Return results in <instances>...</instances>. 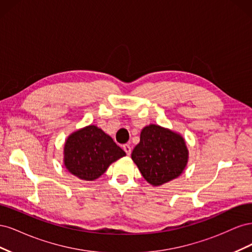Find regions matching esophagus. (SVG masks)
Segmentation results:
<instances>
[{
  "mask_svg": "<svg viewBox=\"0 0 252 252\" xmlns=\"http://www.w3.org/2000/svg\"><path fill=\"white\" fill-rule=\"evenodd\" d=\"M123 149H124V151L126 152V154H127V156H129V155L131 154V147L129 146V145H127V144L123 145Z\"/></svg>",
  "mask_w": 252,
  "mask_h": 252,
  "instance_id": "34e87169",
  "label": "esophagus"
}]
</instances>
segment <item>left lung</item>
<instances>
[{
  "label": "left lung",
  "mask_w": 252,
  "mask_h": 252,
  "mask_svg": "<svg viewBox=\"0 0 252 252\" xmlns=\"http://www.w3.org/2000/svg\"><path fill=\"white\" fill-rule=\"evenodd\" d=\"M131 158L143 178L152 186H162L179 178L185 170L189 151L185 139L168 128L145 126Z\"/></svg>",
  "instance_id": "left-lung-1"
}]
</instances>
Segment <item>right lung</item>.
<instances>
[{
	"mask_svg": "<svg viewBox=\"0 0 252 252\" xmlns=\"http://www.w3.org/2000/svg\"><path fill=\"white\" fill-rule=\"evenodd\" d=\"M66 169L83 181H94L108 167L126 156L111 136L95 125H89L68 135L64 144Z\"/></svg>",
	"mask_w": 252,
	"mask_h": 252,
	"instance_id": "right-lung-1",
	"label": "right lung"
}]
</instances>
